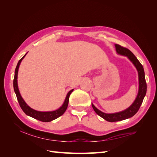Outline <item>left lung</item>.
<instances>
[{
  "label": "left lung",
  "instance_id": "8db88e82",
  "mask_svg": "<svg viewBox=\"0 0 157 157\" xmlns=\"http://www.w3.org/2000/svg\"><path fill=\"white\" fill-rule=\"evenodd\" d=\"M115 48L118 54L123 56H126L129 58V59L132 61L133 64L135 65L137 71H138L139 92L136 100L132 103V105L130 107L126 109V110L121 112L112 114L103 113L101 111H99V109H98L92 103V107L95 112H96L99 116H100L101 117H102L104 119L109 122L121 121L122 120L127 119V118H129L134 116L140 109V106L142 104V102H143L144 97L145 96V94L147 92V83L145 81V72L143 65L141 64L139 60L137 59L134 54H133L130 50H128V48H125V47L121 46V45L117 44H115Z\"/></svg>",
  "mask_w": 157,
  "mask_h": 157
}]
</instances>
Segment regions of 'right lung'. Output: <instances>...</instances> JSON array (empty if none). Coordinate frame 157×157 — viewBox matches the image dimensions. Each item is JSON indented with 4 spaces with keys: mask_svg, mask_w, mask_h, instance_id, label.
Masks as SVG:
<instances>
[{
    "mask_svg": "<svg viewBox=\"0 0 157 157\" xmlns=\"http://www.w3.org/2000/svg\"><path fill=\"white\" fill-rule=\"evenodd\" d=\"M25 55L26 54L23 56L22 58L20 59V61H18L16 70H15V75H14V78H13V90H14V92H15V93L16 94V97L17 99L18 103H19V104H20V106L21 108L23 111L27 115L33 118H35V119L39 120L40 121L47 122H50L54 119H56L57 118H58L59 117L62 115L63 114L65 113V111H66V109H67V106H68V103H69V96H70L71 92L73 91V89L70 90V91L68 92V94H67V96H66L65 100L62 105V106H61L60 108H59L58 109H57V110H56V111H49V112H40V111H35V110H34V109H31L30 107H29L27 105L25 101L23 100V98H21V95L20 94V92H19V90H18L17 81L19 66H20L21 61H22L23 58L25 56Z\"/></svg>",
    "mask_w": 157,
    "mask_h": 157,
    "instance_id": "add662e5",
    "label": "right lung"
}]
</instances>
